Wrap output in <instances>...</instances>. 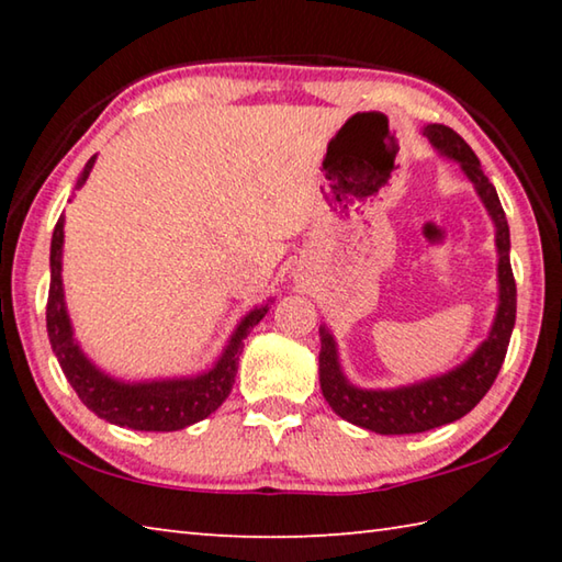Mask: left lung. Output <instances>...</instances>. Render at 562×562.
Instances as JSON below:
<instances>
[{
	"mask_svg": "<svg viewBox=\"0 0 562 562\" xmlns=\"http://www.w3.org/2000/svg\"><path fill=\"white\" fill-rule=\"evenodd\" d=\"M424 133L443 156L459 160L463 173L471 178L483 205L488 207L493 223H496L501 302L488 339L473 351L469 361H463L461 367H456L449 374L398 389L351 386L339 369L335 339H331L325 327L319 329V384L327 404L335 408V414L347 418L349 424L386 436L422 434L469 414L486 396L493 382H496L503 359H506L513 325H516V280H513L508 255L510 233L496 188L483 173L471 146L453 128L443 126V123H431V126L424 128Z\"/></svg>",
	"mask_w": 562,
	"mask_h": 562,
	"instance_id": "1",
	"label": "left lung"
}]
</instances>
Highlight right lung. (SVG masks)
<instances>
[{"label":"right lung","instance_id":"right-lung-1","mask_svg":"<svg viewBox=\"0 0 562 562\" xmlns=\"http://www.w3.org/2000/svg\"><path fill=\"white\" fill-rule=\"evenodd\" d=\"M97 156L89 158L87 168L81 170L76 188L87 183ZM61 245H64V217L56 221L52 235V282L49 300H46V331L56 359H59L64 376L69 379L74 392L87 404L93 414L106 418L116 426L136 431H178L186 426L211 416L221 406L235 384L237 359H240L243 341L250 329L268 315V304L252 310L240 325H237L231 345L225 347L217 364L201 376L168 379V382L148 384H123L101 374L83 351L74 341L71 322L64 307L61 288Z\"/></svg>","mask_w":562,"mask_h":562}]
</instances>
